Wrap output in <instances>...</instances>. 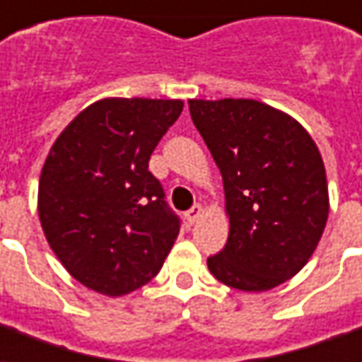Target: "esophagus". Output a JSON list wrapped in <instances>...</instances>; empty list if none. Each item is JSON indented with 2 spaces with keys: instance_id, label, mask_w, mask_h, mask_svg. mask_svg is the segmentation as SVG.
<instances>
[{
  "instance_id": "esophagus-1",
  "label": "esophagus",
  "mask_w": 362,
  "mask_h": 362,
  "mask_svg": "<svg viewBox=\"0 0 362 362\" xmlns=\"http://www.w3.org/2000/svg\"><path fill=\"white\" fill-rule=\"evenodd\" d=\"M204 214V208L200 206V204H194L191 210H187L185 212V220L189 221V223H194V221H199V218Z\"/></svg>"
}]
</instances>
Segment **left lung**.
Here are the masks:
<instances>
[{
    "instance_id": "1",
    "label": "left lung",
    "mask_w": 362,
    "mask_h": 362,
    "mask_svg": "<svg viewBox=\"0 0 362 362\" xmlns=\"http://www.w3.org/2000/svg\"><path fill=\"white\" fill-rule=\"evenodd\" d=\"M189 112L220 168L229 218L208 270L239 291H270L303 270L326 228L320 150L299 121L258 100H189Z\"/></svg>"
}]
</instances>
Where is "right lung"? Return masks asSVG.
I'll return each instance as SVG.
<instances>
[{
    "label": "right lung",
    "mask_w": 362,
    "mask_h": 362,
    "mask_svg": "<svg viewBox=\"0 0 362 362\" xmlns=\"http://www.w3.org/2000/svg\"><path fill=\"white\" fill-rule=\"evenodd\" d=\"M183 100L102 98L65 127L38 183V218L63 268L92 291L121 297L162 270L179 235L150 156Z\"/></svg>",
    "instance_id": "1"
}]
</instances>
